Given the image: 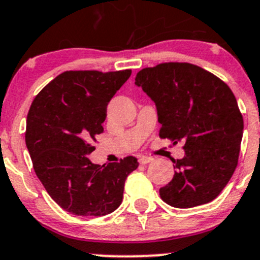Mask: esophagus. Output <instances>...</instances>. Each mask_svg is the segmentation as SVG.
<instances>
[{
  "label": "esophagus",
  "mask_w": 260,
  "mask_h": 260,
  "mask_svg": "<svg viewBox=\"0 0 260 260\" xmlns=\"http://www.w3.org/2000/svg\"><path fill=\"white\" fill-rule=\"evenodd\" d=\"M152 160H153V158L150 157V156H145V155L138 156V161H140V164H142V165L151 162V161H152Z\"/></svg>",
  "instance_id": "esophagus-1"
}]
</instances>
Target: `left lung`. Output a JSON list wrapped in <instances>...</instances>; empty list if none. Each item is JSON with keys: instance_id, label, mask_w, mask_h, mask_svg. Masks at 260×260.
I'll return each instance as SVG.
<instances>
[{"instance_id": "obj_1", "label": "left lung", "mask_w": 260, "mask_h": 260, "mask_svg": "<svg viewBox=\"0 0 260 260\" xmlns=\"http://www.w3.org/2000/svg\"><path fill=\"white\" fill-rule=\"evenodd\" d=\"M136 85L155 103L160 137L181 142L184 157L160 188V197L176 208L215 200L233 176L239 160L244 120L230 87L190 63H161L143 69Z\"/></svg>"}]
</instances>
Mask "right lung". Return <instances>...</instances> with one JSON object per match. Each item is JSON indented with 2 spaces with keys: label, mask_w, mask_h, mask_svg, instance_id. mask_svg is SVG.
<instances>
[{
  "label": "right lung",
  "mask_w": 260,
  "mask_h": 260,
  "mask_svg": "<svg viewBox=\"0 0 260 260\" xmlns=\"http://www.w3.org/2000/svg\"><path fill=\"white\" fill-rule=\"evenodd\" d=\"M132 71H66L50 81L27 113L25 142L37 176L59 207L76 216H105L120 206L133 156L98 165L89 155L104 132L107 107Z\"/></svg>",
  "instance_id": "1"
}]
</instances>
